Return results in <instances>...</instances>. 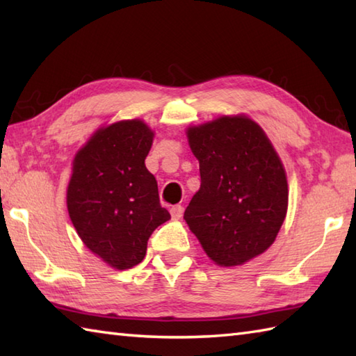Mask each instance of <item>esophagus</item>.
I'll use <instances>...</instances> for the list:
<instances>
[{
	"label": "esophagus",
	"mask_w": 356,
	"mask_h": 356,
	"mask_svg": "<svg viewBox=\"0 0 356 356\" xmlns=\"http://www.w3.org/2000/svg\"><path fill=\"white\" fill-rule=\"evenodd\" d=\"M170 214H171V217L174 218V220H179V218L184 216V208L180 207V205H174V207L170 209Z\"/></svg>",
	"instance_id": "obj_1"
}]
</instances>
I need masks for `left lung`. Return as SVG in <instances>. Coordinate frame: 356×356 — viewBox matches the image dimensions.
I'll return each mask as SVG.
<instances>
[{"label":"left lung","mask_w":356,"mask_h":356,"mask_svg":"<svg viewBox=\"0 0 356 356\" xmlns=\"http://www.w3.org/2000/svg\"><path fill=\"white\" fill-rule=\"evenodd\" d=\"M200 190L184 218L218 266H238L274 243L287 211L283 163L261 127L222 116L186 130Z\"/></svg>","instance_id":"8db88e82"}]
</instances>
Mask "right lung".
Segmentation results:
<instances>
[{
    "mask_svg": "<svg viewBox=\"0 0 356 356\" xmlns=\"http://www.w3.org/2000/svg\"><path fill=\"white\" fill-rule=\"evenodd\" d=\"M154 133L139 119L99 128L73 161L67 209L84 245L111 268L139 264L148 238L170 220L145 166Z\"/></svg>",
    "mask_w": 356,
    "mask_h": 356,
    "instance_id": "obj_1",
    "label": "right lung"
}]
</instances>
